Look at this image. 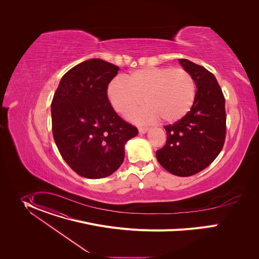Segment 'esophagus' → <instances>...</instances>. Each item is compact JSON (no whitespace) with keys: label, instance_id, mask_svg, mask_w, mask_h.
I'll return each instance as SVG.
<instances>
[{"label":"esophagus","instance_id":"esophagus-1","mask_svg":"<svg viewBox=\"0 0 259 259\" xmlns=\"http://www.w3.org/2000/svg\"><path fill=\"white\" fill-rule=\"evenodd\" d=\"M139 131H140L141 134H146L148 131V127H147V126H145V127L141 126V127H139Z\"/></svg>","mask_w":259,"mask_h":259}]
</instances>
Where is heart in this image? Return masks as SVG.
<instances>
[{"label": "heart", "mask_w": 259, "mask_h": 259, "mask_svg": "<svg viewBox=\"0 0 259 259\" xmlns=\"http://www.w3.org/2000/svg\"><path fill=\"white\" fill-rule=\"evenodd\" d=\"M108 98L114 111L125 115L144 104L148 106L131 115L136 122L157 118L166 123L182 119L190 111L195 99V83L185 69L147 68L122 78H115L108 87Z\"/></svg>", "instance_id": "1"}]
</instances>
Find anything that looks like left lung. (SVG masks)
I'll return each instance as SVG.
<instances>
[{"label": "left lung", "mask_w": 259, "mask_h": 259, "mask_svg": "<svg viewBox=\"0 0 259 259\" xmlns=\"http://www.w3.org/2000/svg\"><path fill=\"white\" fill-rule=\"evenodd\" d=\"M197 88L194 103L185 116L165 125L166 143L156 151L160 165L178 177H190L207 167L222 151L226 135L225 99L213 74L180 59Z\"/></svg>", "instance_id": "obj_1"}]
</instances>
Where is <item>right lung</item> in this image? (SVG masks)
Instances as JSON below:
<instances>
[{"instance_id": "add662e5", "label": "right lung", "mask_w": 259, "mask_h": 259, "mask_svg": "<svg viewBox=\"0 0 259 259\" xmlns=\"http://www.w3.org/2000/svg\"><path fill=\"white\" fill-rule=\"evenodd\" d=\"M117 71L100 59L82 62L63 75L52 101L55 143L70 167L87 179L112 175L123 161L125 143L139 134L109 101Z\"/></svg>"}]
</instances>
